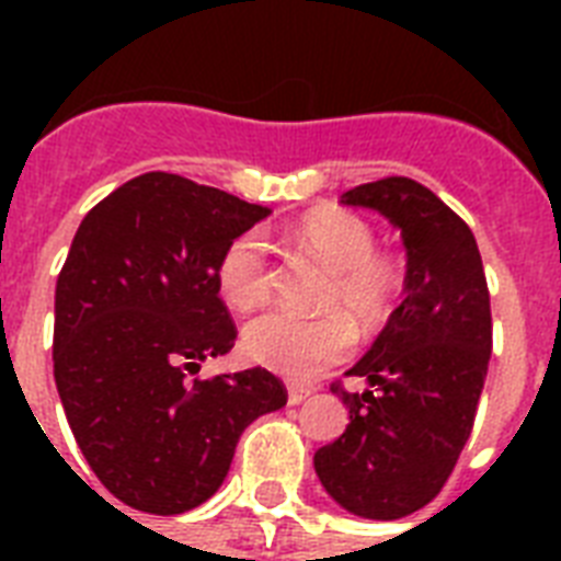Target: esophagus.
<instances>
[{"label": "esophagus", "instance_id": "1", "mask_svg": "<svg viewBox=\"0 0 561 561\" xmlns=\"http://www.w3.org/2000/svg\"><path fill=\"white\" fill-rule=\"evenodd\" d=\"M308 396H311V390H306V387H297V383H290V387H288V404H290V408L302 404Z\"/></svg>", "mask_w": 561, "mask_h": 561}]
</instances>
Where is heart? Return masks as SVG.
Here are the masks:
<instances>
[{
  "instance_id": "b5f03b06",
  "label": "heart",
  "mask_w": 561,
  "mask_h": 561,
  "mask_svg": "<svg viewBox=\"0 0 561 561\" xmlns=\"http://www.w3.org/2000/svg\"><path fill=\"white\" fill-rule=\"evenodd\" d=\"M308 255L329 271L320 306L325 314L267 311L244 325L241 350L253 364L297 381L314 378L352 352L355 329L381 325L404 288V271L392 255L375 250L367 220L343 209H317L294 227ZM218 290L236 311H253L271 294V259L259 232L232 238L218 262Z\"/></svg>"
}]
</instances>
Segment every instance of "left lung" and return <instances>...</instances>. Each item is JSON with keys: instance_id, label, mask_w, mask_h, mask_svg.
I'll return each mask as SVG.
<instances>
[{"instance_id": "obj_1", "label": "left lung", "mask_w": 561, "mask_h": 561, "mask_svg": "<svg viewBox=\"0 0 561 561\" xmlns=\"http://www.w3.org/2000/svg\"><path fill=\"white\" fill-rule=\"evenodd\" d=\"M341 203L399 229L408 273L401 306L346 373L369 390L332 387L350 425L314 471L346 513L396 522L439 495L471 434L492 355L489 288L471 229L416 180L364 183Z\"/></svg>"}]
</instances>
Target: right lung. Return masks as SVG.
Wrapping results in <instances>:
<instances>
[{
	"mask_svg": "<svg viewBox=\"0 0 561 561\" xmlns=\"http://www.w3.org/2000/svg\"><path fill=\"white\" fill-rule=\"evenodd\" d=\"M267 215L151 171L75 232L55 288V383L90 469L130 510L180 515L209 501L244 427L288 401L262 367L188 378L236 343L218 262Z\"/></svg>",
	"mask_w": 561,
	"mask_h": 561,
	"instance_id": "obj_1",
	"label": "right lung"
}]
</instances>
